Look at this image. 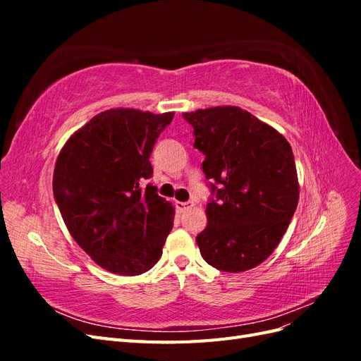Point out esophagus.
Wrapping results in <instances>:
<instances>
[{"label": "esophagus", "mask_w": 361, "mask_h": 361, "mask_svg": "<svg viewBox=\"0 0 361 361\" xmlns=\"http://www.w3.org/2000/svg\"><path fill=\"white\" fill-rule=\"evenodd\" d=\"M192 206H194L192 202H176V209H178L179 212L188 211V209H191Z\"/></svg>", "instance_id": "esophagus-1"}]
</instances>
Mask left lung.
<instances>
[{
  "label": "left lung",
  "mask_w": 361,
  "mask_h": 361,
  "mask_svg": "<svg viewBox=\"0 0 361 361\" xmlns=\"http://www.w3.org/2000/svg\"><path fill=\"white\" fill-rule=\"evenodd\" d=\"M215 194L195 241L202 257L226 272H244L271 256L297 209L300 185L288 140L239 106L183 113Z\"/></svg>",
  "instance_id": "8db88e82"
}]
</instances>
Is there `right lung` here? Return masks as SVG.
<instances>
[{
  "label": "right lung",
  "mask_w": 361,
  "mask_h": 361,
  "mask_svg": "<svg viewBox=\"0 0 361 361\" xmlns=\"http://www.w3.org/2000/svg\"><path fill=\"white\" fill-rule=\"evenodd\" d=\"M174 113L113 108L96 114L60 150L54 197L69 233L104 269L138 276L159 260L174 207L159 197L149 161Z\"/></svg>",
  "instance_id": "right-lung-1"
}]
</instances>
